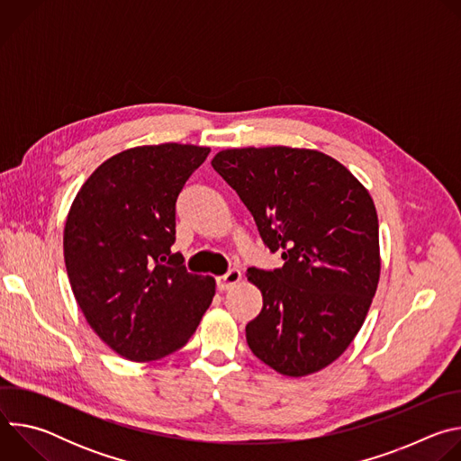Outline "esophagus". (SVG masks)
I'll use <instances>...</instances> for the list:
<instances>
[{
  "instance_id": "obj_1",
  "label": "esophagus",
  "mask_w": 461,
  "mask_h": 461,
  "mask_svg": "<svg viewBox=\"0 0 461 461\" xmlns=\"http://www.w3.org/2000/svg\"><path fill=\"white\" fill-rule=\"evenodd\" d=\"M240 279H242V274L239 272V270H230L226 276H221V277H217V286H219V290L221 292H226V290H230V288H233L235 285H239L240 283Z\"/></svg>"
}]
</instances>
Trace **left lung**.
<instances>
[{
  "instance_id": "8db88e82",
  "label": "left lung",
  "mask_w": 461,
  "mask_h": 461,
  "mask_svg": "<svg viewBox=\"0 0 461 461\" xmlns=\"http://www.w3.org/2000/svg\"><path fill=\"white\" fill-rule=\"evenodd\" d=\"M213 169L237 191L285 267L249 268L262 294L248 322L251 352L283 375L332 365L354 341L381 274L379 224L368 189L336 158L286 146L219 151Z\"/></svg>"
}]
</instances>
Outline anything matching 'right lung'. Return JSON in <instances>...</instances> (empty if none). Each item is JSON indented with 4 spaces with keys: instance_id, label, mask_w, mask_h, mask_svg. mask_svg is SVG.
Masks as SVG:
<instances>
[{
    "instance_id": "obj_1",
    "label": "right lung",
    "mask_w": 461,
    "mask_h": 461,
    "mask_svg": "<svg viewBox=\"0 0 461 461\" xmlns=\"http://www.w3.org/2000/svg\"><path fill=\"white\" fill-rule=\"evenodd\" d=\"M210 148L137 146L100 164L77 193L63 228L75 299L118 356L146 363L182 348L215 295L212 276L185 272L175 203Z\"/></svg>"
}]
</instances>
